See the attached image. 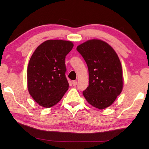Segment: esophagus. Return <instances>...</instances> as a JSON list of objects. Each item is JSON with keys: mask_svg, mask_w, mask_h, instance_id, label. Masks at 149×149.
Masks as SVG:
<instances>
[{"mask_svg": "<svg viewBox=\"0 0 149 149\" xmlns=\"http://www.w3.org/2000/svg\"><path fill=\"white\" fill-rule=\"evenodd\" d=\"M72 84H73V86H75L77 84V82L76 81H72Z\"/></svg>", "mask_w": 149, "mask_h": 149, "instance_id": "esophagus-1", "label": "esophagus"}]
</instances>
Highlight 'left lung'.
<instances>
[{
	"label": "left lung",
	"mask_w": 149,
	"mask_h": 149,
	"mask_svg": "<svg viewBox=\"0 0 149 149\" xmlns=\"http://www.w3.org/2000/svg\"><path fill=\"white\" fill-rule=\"evenodd\" d=\"M77 50L86 61L89 86L83 91L88 102L98 109L110 106L123 88L122 65L116 52L106 42L90 40L81 44Z\"/></svg>",
	"instance_id": "left-lung-1"
}]
</instances>
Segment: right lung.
<instances>
[{
  "instance_id": "obj_1",
  "label": "right lung",
  "mask_w": 149,
  "mask_h": 149,
  "mask_svg": "<svg viewBox=\"0 0 149 149\" xmlns=\"http://www.w3.org/2000/svg\"><path fill=\"white\" fill-rule=\"evenodd\" d=\"M73 47L70 41L49 40L33 54L27 67V88L40 106L56 105L68 90L65 59Z\"/></svg>"
}]
</instances>
